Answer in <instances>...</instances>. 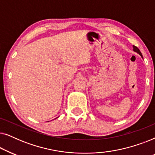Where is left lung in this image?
<instances>
[{
    "instance_id": "8db88e82",
    "label": "left lung",
    "mask_w": 155,
    "mask_h": 155,
    "mask_svg": "<svg viewBox=\"0 0 155 155\" xmlns=\"http://www.w3.org/2000/svg\"><path fill=\"white\" fill-rule=\"evenodd\" d=\"M133 51H135V52H137V53H138V54L140 55L141 56V57L142 58H143V55H142V54H141V52H140V51L139 50V48L137 47V46H133Z\"/></svg>"
}]
</instances>
